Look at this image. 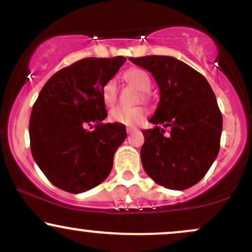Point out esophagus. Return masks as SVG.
Returning a JSON list of instances; mask_svg holds the SVG:
<instances>
[{
  "mask_svg": "<svg viewBox=\"0 0 252 252\" xmlns=\"http://www.w3.org/2000/svg\"><path fill=\"white\" fill-rule=\"evenodd\" d=\"M134 131H137V128H135V126H128V128H126V132H128V134H132Z\"/></svg>",
  "mask_w": 252,
  "mask_h": 252,
  "instance_id": "obj_1",
  "label": "esophagus"
}]
</instances>
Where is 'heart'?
<instances>
[{
	"mask_svg": "<svg viewBox=\"0 0 252 252\" xmlns=\"http://www.w3.org/2000/svg\"><path fill=\"white\" fill-rule=\"evenodd\" d=\"M124 79L126 82L135 85L136 88L143 92L142 97L146 99L147 94L152 86V79L149 74L141 68H131L124 73ZM102 97L105 105L111 106L117 99V84L114 78L109 79L102 88ZM147 111L142 106H135V108H123V106H116L110 111V120L112 122L123 124V126H136L142 122L146 117Z\"/></svg>",
	"mask_w": 252,
	"mask_h": 252,
	"instance_id": "obj_1",
	"label": "heart"
}]
</instances>
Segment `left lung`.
Instances as JSON below:
<instances>
[{
	"label": "left lung",
	"instance_id": "1",
	"mask_svg": "<svg viewBox=\"0 0 252 252\" xmlns=\"http://www.w3.org/2000/svg\"><path fill=\"white\" fill-rule=\"evenodd\" d=\"M130 62L149 71L160 90L153 124L142 130L143 168L160 186L182 190L194 186L212 166L220 148L222 116L215 92L202 74L173 57L147 56Z\"/></svg>",
	"mask_w": 252,
	"mask_h": 252
}]
</instances>
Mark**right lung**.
Listing matches in <instances>:
<instances>
[{
    "mask_svg": "<svg viewBox=\"0 0 252 252\" xmlns=\"http://www.w3.org/2000/svg\"><path fill=\"white\" fill-rule=\"evenodd\" d=\"M126 60H78L54 73L40 91L30 120L31 150L58 189L74 194L86 192L111 172L126 130L123 124L102 122L108 116L102 88Z\"/></svg>",
    "mask_w": 252,
    "mask_h": 252,
    "instance_id": "right-lung-1",
    "label": "right lung"
}]
</instances>
